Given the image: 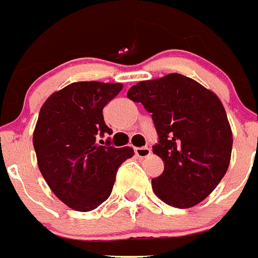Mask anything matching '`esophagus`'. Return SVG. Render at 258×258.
<instances>
[{
	"mask_svg": "<svg viewBox=\"0 0 258 258\" xmlns=\"http://www.w3.org/2000/svg\"><path fill=\"white\" fill-rule=\"evenodd\" d=\"M135 153L137 157L145 158V157H148L150 153H152V149H150L149 146H141V148H136Z\"/></svg>",
	"mask_w": 258,
	"mask_h": 258,
	"instance_id": "34e87169",
	"label": "esophagus"
}]
</instances>
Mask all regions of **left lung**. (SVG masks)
I'll return each instance as SVG.
<instances>
[{
    "label": "left lung",
    "mask_w": 258,
    "mask_h": 258,
    "mask_svg": "<svg viewBox=\"0 0 258 258\" xmlns=\"http://www.w3.org/2000/svg\"><path fill=\"white\" fill-rule=\"evenodd\" d=\"M127 98L152 113L157 131L153 153L162 158L164 172L152 180L156 196L181 209L207 199L225 176L233 145L220 98L178 73L139 82Z\"/></svg>",
    "instance_id": "obj_1"
}]
</instances>
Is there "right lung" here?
Masks as SVG:
<instances>
[{
  "instance_id": "right-lung-1",
  "label": "right lung",
  "mask_w": 258,
  "mask_h": 258,
  "mask_svg": "<svg viewBox=\"0 0 258 258\" xmlns=\"http://www.w3.org/2000/svg\"><path fill=\"white\" fill-rule=\"evenodd\" d=\"M121 89V84L73 82L40 110L33 133L38 168L53 193L74 211H93L108 200L119 165L135 154L129 146L98 142L112 135L102 109Z\"/></svg>"
}]
</instances>
